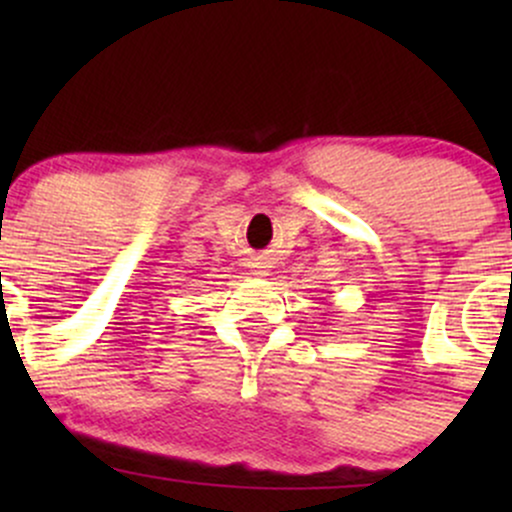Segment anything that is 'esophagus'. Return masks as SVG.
Returning <instances> with one entry per match:
<instances>
[{
  "instance_id": "esophagus-1",
  "label": "esophagus",
  "mask_w": 512,
  "mask_h": 512,
  "mask_svg": "<svg viewBox=\"0 0 512 512\" xmlns=\"http://www.w3.org/2000/svg\"><path fill=\"white\" fill-rule=\"evenodd\" d=\"M267 264H255V276H267Z\"/></svg>"
}]
</instances>
